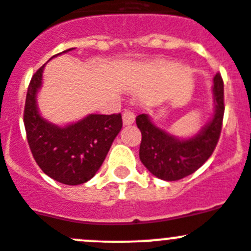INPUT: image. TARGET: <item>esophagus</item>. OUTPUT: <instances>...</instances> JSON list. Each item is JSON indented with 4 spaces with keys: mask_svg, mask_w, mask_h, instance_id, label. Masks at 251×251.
I'll use <instances>...</instances> for the list:
<instances>
[{
    "mask_svg": "<svg viewBox=\"0 0 251 251\" xmlns=\"http://www.w3.org/2000/svg\"><path fill=\"white\" fill-rule=\"evenodd\" d=\"M123 121L125 125H131L135 121V114H133L132 110L130 109H126L123 114Z\"/></svg>",
    "mask_w": 251,
    "mask_h": 251,
    "instance_id": "34e87169",
    "label": "esophagus"
}]
</instances>
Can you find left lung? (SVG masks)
Masks as SVG:
<instances>
[{
  "mask_svg": "<svg viewBox=\"0 0 251 251\" xmlns=\"http://www.w3.org/2000/svg\"><path fill=\"white\" fill-rule=\"evenodd\" d=\"M221 74L213 78L215 115L212 120L190 140H177L160 130L146 114L136 118L142 140L140 159L154 176L167 181L182 179L199 169L215 151L222 131L225 94Z\"/></svg>",
  "mask_w": 251,
  "mask_h": 251,
  "instance_id": "obj_1",
  "label": "left lung"
}]
</instances>
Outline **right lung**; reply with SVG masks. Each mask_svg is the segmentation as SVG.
<instances>
[{"mask_svg":"<svg viewBox=\"0 0 251 251\" xmlns=\"http://www.w3.org/2000/svg\"><path fill=\"white\" fill-rule=\"evenodd\" d=\"M70 50L72 49L64 52ZM44 66L33 75L26 92L23 121L29 148L36 164L53 180L66 185L83 184L103 164L123 127L121 114H92L66 127L48 123L36 108V92L41 86Z\"/></svg>","mask_w":251,"mask_h":251,"instance_id":"obj_1","label":"right lung"}]
</instances>
